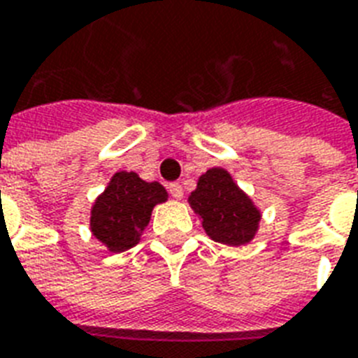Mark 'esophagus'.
<instances>
[{
	"instance_id": "34e87169",
	"label": "esophagus",
	"mask_w": 358,
	"mask_h": 358,
	"mask_svg": "<svg viewBox=\"0 0 358 358\" xmlns=\"http://www.w3.org/2000/svg\"><path fill=\"white\" fill-rule=\"evenodd\" d=\"M168 190H170L171 198L176 199H181L182 198V187L179 185V182H170V187H168Z\"/></svg>"
}]
</instances>
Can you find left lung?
I'll return each mask as SVG.
<instances>
[{"instance_id":"left-lung-1","label":"left lung","mask_w":358,"mask_h":358,"mask_svg":"<svg viewBox=\"0 0 358 358\" xmlns=\"http://www.w3.org/2000/svg\"><path fill=\"white\" fill-rule=\"evenodd\" d=\"M188 203L201 218L205 234L222 245L250 243L262 220V213L224 168L205 171L188 196Z\"/></svg>"}]
</instances>
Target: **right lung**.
Returning <instances> with one entry per match:
<instances>
[{
    "instance_id": "right-lung-1",
    "label": "right lung",
    "mask_w": 358,
    "mask_h": 358,
    "mask_svg": "<svg viewBox=\"0 0 358 358\" xmlns=\"http://www.w3.org/2000/svg\"><path fill=\"white\" fill-rule=\"evenodd\" d=\"M168 199L160 182H148L134 171H117L91 209V231L110 252L138 245L153 207Z\"/></svg>"
}]
</instances>
